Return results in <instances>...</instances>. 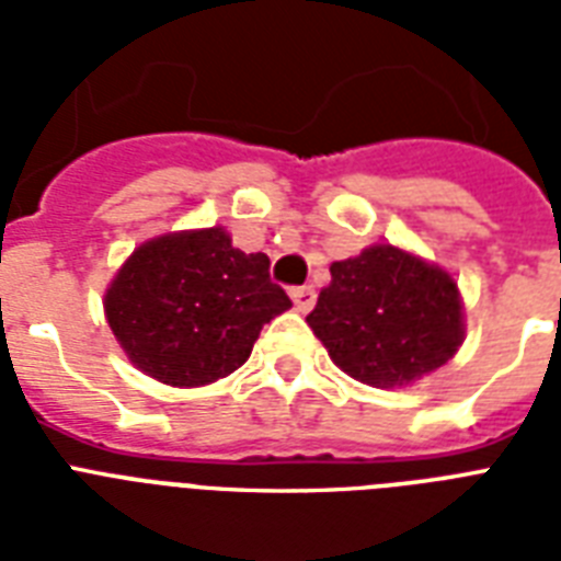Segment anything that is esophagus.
Wrapping results in <instances>:
<instances>
[{
  "label": "esophagus",
  "mask_w": 561,
  "mask_h": 561,
  "mask_svg": "<svg viewBox=\"0 0 561 561\" xmlns=\"http://www.w3.org/2000/svg\"><path fill=\"white\" fill-rule=\"evenodd\" d=\"M290 299H294L297 311H311L314 308L317 290L311 285H299V288H290Z\"/></svg>",
  "instance_id": "obj_1"
}]
</instances>
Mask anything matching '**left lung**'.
<instances>
[{"mask_svg":"<svg viewBox=\"0 0 561 561\" xmlns=\"http://www.w3.org/2000/svg\"><path fill=\"white\" fill-rule=\"evenodd\" d=\"M306 323L343 373L373 387L434 373L462 341L457 282L390 244L334 262Z\"/></svg>","mask_w":561,"mask_h":561,"instance_id":"left-lung-1","label":"left lung"}]
</instances>
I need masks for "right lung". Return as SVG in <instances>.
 <instances>
[{"label": "right lung", "mask_w": 561, "mask_h": 561, "mask_svg": "<svg viewBox=\"0 0 561 561\" xmlns=\"http://www.w3.org/2000/svg\"><path fill=\"white\" fill-rule=\"evenodd\" d=\"M104 308L136 367L171 387H197L241 367L290 299L271 282L267 255L238 250L211 227L139 247Z\"/></svg>", "instance_id": "obj_1"}]
</instances>
